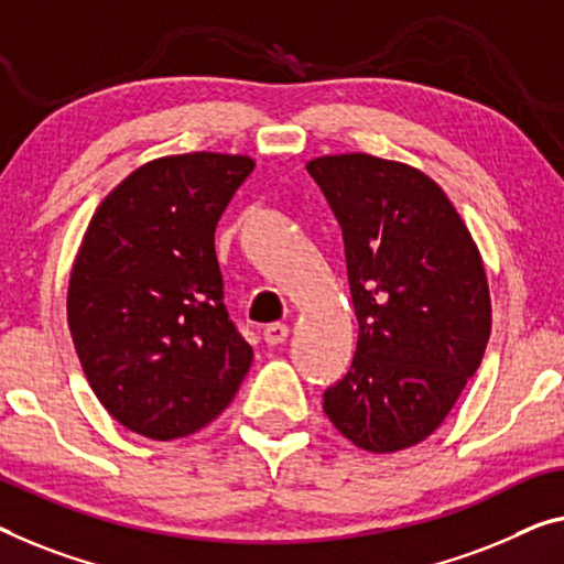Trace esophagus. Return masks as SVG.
Segmentation results:
<instances>
[{
    "label": "esophagus",
    "mask_w": 564,
    "mask_h": 564,
    "mask_svg": "<svg viewBox=\"0 0 564 564\" xmlns=\"http://www.w3.org/2000/svg\"><path fill=\"white\" fill-rule=\"evenodd\" d=\"M263 339L268 347H275V344H283L289 339V326L285 324H268L263 329Z\"/></svg>",
    "instance_id": "esophagus-1"
}]
</instances>
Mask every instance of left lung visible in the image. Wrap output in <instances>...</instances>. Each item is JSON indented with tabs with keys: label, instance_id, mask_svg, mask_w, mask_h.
<instances>
[{
	"label": "left lung",
	"instance_id": "8db88e82",
	"mask_svg": "<svg viewBox=\"0 0 564 564\" xmlns=\"http://www.w3.org/2000/svg\"><path fill=\"white\" fill-rule=\"evenodd\" d=\"M306 170L341 228L359 322L355 359L324 390V413L359 448H410L481 365L491 334L481 256L445 192L413 166L341 154Z\"/></svg>",
	"mask_w": 564,
	"mask_h": 564
}]
</instances>
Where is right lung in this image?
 <instances>
[{
  "instance_id": "obj_1",
  "label": "right lung",
  "mask_w": 564,
  "mask_h": 564,
  "mask_svg": "<svg viewBox=\"0 0 564 564\" xmlns=\"http://www.w3.org/2000/svg\"><path fill=\"white\" fill-rule=\"evenodd\" d=\"M253 159H154L96 209L67 289V326L90 388L154 441L199 431L253 362L225 306L215 228Z\"/></svg>"
}]
</instances>
